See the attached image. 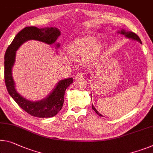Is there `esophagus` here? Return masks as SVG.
Returning <instances> with one entry per match:
<instances>
[{
    "mask_svg": "<svg viewBox=\"0 0 153 153\" xmlns=\"http://www.w3.org/2000/svg\"><path fill=\"white\" fill-rule=\"evenodd\" d=\"M84 77V74L82 73H78V74L76 75V79H79Z\"/></svg>",
    "mask_w": 153,
    "mask_h": 153,
    "instance_id": "1",
    "label": "esophagus"
}]
</instances>
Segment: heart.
I'll return each mask as SVG.
<instances>
[{
	"mask_svg": "<svg viewBox=\"0 0 153 153\" xmlns=\"http://www.w3.org/2000/svg\"><path fill=\"white\" fill-rule=\"evenodd\" d=\"M102 45L97 42L93 36H88L77 39L70 43L66 48L68 57L74 60H81L88 56L89 59H94L100 54Z\"/></svg>",
	"mask_w": 153,
	"mask_h": 153,
	"instance_id": "heart-1",
	"label": "heart"
}]
</instances>
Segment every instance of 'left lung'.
<instances>
[{"mask_svg": "<svg viewBox=\"0 0 153 153\" xmlns=\"http://www.w3.org/2000/svg\"><path fill=\"white\" fill-rule=\"evenodd\" d=\"M118 33H120V34H122V35H124L126 37H127V38H129V39H134V40H136V41H137V42H139L140 43H142V42H141V40H140V37H138V36L136 35V34L135 33H132V32H127V31H125V30H120V31H119V32H118ZM92 108L93 109V110L95 111V112L97 114L99 115V116H103L99 112V111L96 110L95 108H94V105H93V104H92Z\"/></svg>", "mask_w": 153, "mask_h": 153, "instance_id": "1", "label": "left lung"}]
</instances>
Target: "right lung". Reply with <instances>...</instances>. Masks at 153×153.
Here are the masks:
<instances>
[{
	"label": "right lung",
	"mask_w": 153,
	"mask_h": 153,
	"mask_svg": "<svg viewBox=\"0 0 153 153\" xmlns=\"http://www.w3.org/2000/svg\"><path fill=\"white\" fill-rule=\"evenodd\" d=\"M60 35V31L56 28L25 27L17 34L4 54V77L7 91L22 110L33 116L50 118L56 115L62 108L65 92L67 87L73 83V78L70 77L60 81L50 95L45 99L35 102L28 101L17 93L12 77V67L15 62L16 51L23 43L28 40H37L51 45L55 43ZM56 47H59V43L56 45Z\"/></svg>",
	"instance_id": "add662e5"
}]
</instances>
